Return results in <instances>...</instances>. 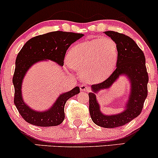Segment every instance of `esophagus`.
Segmentation results:
<instances>
[{"mask_svg": "<svg viewBox=\"0 0 158 158\" xmlns=\"http://www.w3.org/2000/svg\"><path fill=\"white\" fill-rule=\"evenodd\" d=\"M80 90L82 91H86V92H88V91H89L91 89H90V87H88L86 85L82 84L80 85Z\"/></svg>", "mask_w": 158, "mask_h": 158, "instance_id": "1", "label": "esophagus"}]
</instances>
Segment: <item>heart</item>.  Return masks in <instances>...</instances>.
Wrapping results in <instances>:
<instances>
[{"instance_id":"b5f03b06","label":"heart","mask_w":158,"mask_h":158,"mask_svg":"<svg viewBox=\"0 0 158 158\" xmlns=\"http://www.w3.org/2000/svg\"><path fill=\"white\" fill-rule=\"evenodd\" d=\"M118 60V46L109 37L93 39L74 45L67 65L76 69L84 81L98 84L113 72Z\"/></svg>"}]
</instances>
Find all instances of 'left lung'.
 <instances>
[{
  "label": "left lung",
  "mask_w": 158,
  "mask_h": 158,
  "mask_svg": "<svg viewBox=\"0 0 158 158\" xmlns=\"http://www.w3.org/2000/svg\"><path fill=\"white\" fill-rule=\"evenodd\" d=\"M104 33L117 44V67L105 81L91 85L93 92L88 94L89 112L91 119L97 125L106 128H114L127 124L141 113L144 102L148 95V75L143 52L132 38L112 31ZM121 75H127L131 85L126 110L116 115L106 116L100 112L95 93L100 89L109 88Z\"/></svg>",
  "instance_id": "8db88e82"
}]
</instances>
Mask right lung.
Returning <instances> with one entry per match:
<instances>
[{"instance_id":"add662e5","label":"right lung","mask_w":158,"mask_h":158,"mask_svg":"<svg viewBox=\"0 0 158 158\" xmlns=\"http://www.w3.org/2000/svg\"><path fill=\"white\" fill-rule=\"evenodd\" d=\"M84 34L64 31H53L29 40L23 46L15 59V68L13 77L14 85V103L24 120L39 127L59 125L64 119V106L68 99L79 93L76 86L71 91L59 95L49 110L37 112L31 109L22 100V84L27 70L35 63L51 60L60 66L64 65L65 54L72 43Z\"/></svg>"}]
</instances>
